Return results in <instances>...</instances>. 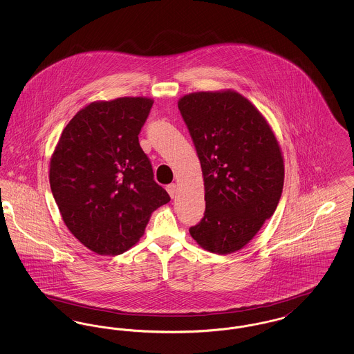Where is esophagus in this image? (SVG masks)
Wrapping results in <instances>:
<instances>
[{
  "label": "esophagus",
  "mask_w": 354,
  "mask_h": 354,
  "mask_svg": "<svg viewBox=\"0 0 354 354\" xmlns=\"http://www.w3.org/2000/svg\"><path fill=\"white\" fill-rule=\"evenodd\" d=\"M166 189H167L169 196L174 199V198H175V195H176V185H175V183H171V185L166 187Z\"/></svg>",
  "instance_id": "esophagus-1"
}]
</instances>
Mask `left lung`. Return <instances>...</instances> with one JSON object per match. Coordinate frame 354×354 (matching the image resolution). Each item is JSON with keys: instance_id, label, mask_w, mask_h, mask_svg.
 <instances>
[{"instance_id": "1", "label": "left lung", "mask_w": 354, "mask_h": 354, "mask_svg": "<svg viewBox=\"0 0 354 354\" xmlns=\"http://www.w3.org/2000/svg\"><path fill=\"white\" fill-rule=\"evenodd\" d=\"M178 107L202 166L205 212L189 234L203 250H241L273 215L284 162L270 124L232 90L185 95Z\"/></svg>"}]
</instances>
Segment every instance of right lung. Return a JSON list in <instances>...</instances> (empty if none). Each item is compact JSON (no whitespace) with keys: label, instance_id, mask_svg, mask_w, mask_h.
I'll return each mask as SVG.
<instances>
[{"label":"right lung","instance_id":"right-lung-1","mask_svg":"<svg viewBox=\"0 0 354 354\" xmlns=\"http://www.w3.org/2000/svg\"><path fill=\"white\" fill-rule=\"evenodd\" d=\"M153 101L93 102L62 131L50 160L51 192L68 231L98 254L130 250L152 212L169 202L138 135Z\"/></svg>","mask_w":354,"mask_h":354}]
</instances>
